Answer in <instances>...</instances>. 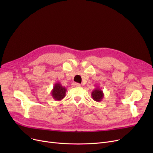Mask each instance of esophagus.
I'll return each instance as SVG.
<instances>
[{
	"label": "esophagus",
	"instance_id": "1",
	"mask_svg": "<svg viewBox=\"0 0 153 153\" xmlns=\"http://www.w3.org/2000/svg\"><path fill=\"white\" fill-rule=\"evenodd\" d=\"M80 84H78V83H73V84H72V86L73 87H80Z\"/></svg>",
	"mask_w": 153,
	"mask_h": 153
}]
</instances>
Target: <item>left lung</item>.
Returning <instances> with one entry per match:
<instances>
[{"instance_id":"left-lung-1","label":"left lung","mask_w":153,"mask_h":153,"mask_svg":"<svg viewBox=\"0 0 153 153\" xmlns=\"http://www.w3.org/2000/svg\"><path fill=\"white\" fill-rule=\"evenodd\" d=\"M92 98L94 101H97V102H100V101H102L104 98V93L103 91L101 90L100 88L97 87L95 89L93 90L92 92Z\"/></svg>"}]
</instances>
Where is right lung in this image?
<instances>
[{"label":"right lung","instance_id":"1","mask_svg":"<svg viewBox=\"0 0 153 153\" xmlns=\"http://www.w3.org/2000/svg\"><path fill=\"white\" fill-rule=\"evenodd\" d=\"M66 91L65 87H63L60 82H57L51 91V94L55 101H61L65 97Z\"/></svg>","mask_w":153,"mask_h":153}]
</instances>
